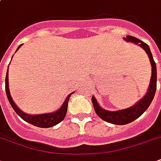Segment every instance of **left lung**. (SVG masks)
<instances>
[{"mask_svg": "<svg viewBox=\"0 0 161 161\" xmlns=\"http://www.w3.org/2000/svg\"><path fill=\"white\" fill-rule=\"evenodd\" d=\"M124 39L126 42H131L140 45L146 52L148 57L150 58V63H151L152 73H151V78H150V83L149 88H148L147 93L144 98H141L139 102H137L136 104L133 105L132 107L128 108L125 109L118 110V111H108V110L102 108L98 105V101L94 98V96L92 97V102H93V108H94V111L98 115V117L106 122L119 125H127L129 123L133 122L134 120L141 116L143 113L147 109L155 97V91H156V81H157L156 65H155V61H154L152 53L150 52L149 46L141 40L132 36H127V37H125Z\"/></svg>", "mask_w": 161, "mask_h": 161, "instance_id": "8db88e82", "label": "left lung"}]
</instances>
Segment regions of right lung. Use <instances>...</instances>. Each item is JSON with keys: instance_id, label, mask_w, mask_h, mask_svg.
Instances as JSON below:
<instances>
[{"instance_id": "1", "label": "right lung", "mask_w": 161, "mask_h": 161, "mask_svg": "<svg viewBox=\"0 0 161 161\" xmlns=\"http://www.w3.org/2000/svg\"><path fill=\"white\" fill-rule=\"evenodd\" d=\"M21 45L17 47L16 51L18 50ZM9 68V66H8ZM6 96L8 98L9 103H11V107L15 110V112L20 116L23 120L26 121L27 123H30L34 126L40 128H50L53 127L54 125H58L61 121H63V119L65 118L66 114H67V110H68V100L70 96L73 94V93L68 94V97L66 98L65 101L63 102V105L61 106V108L58 111L53 113H48V114H28L24 113L23 111H21L18 107L16 105V103H14L11 96L10 94V90H9L8 87V70L6 72Z\"/></svg>"}]
</instances>
